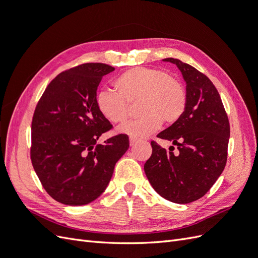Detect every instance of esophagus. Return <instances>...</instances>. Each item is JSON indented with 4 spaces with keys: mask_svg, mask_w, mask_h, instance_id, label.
Returning a JSON list of instances; mask_svg holds the SVG:
<instances>
[{
    "mask_svg": "<svg viewBox=\"0 0 258 258\" xmlns=\"http://www.w3.org/2000/svg\"><path fill=\"white\" fill-rule=\"evenodd\" d=\"M138 142H139V139H137L135 137H130V145L131 146H135Z\"/></svg>",
    "mask_w": 258,
    "mask_h": 258,
    "instance_id": "1",
    "label": "esophagus"
}]
</instances>
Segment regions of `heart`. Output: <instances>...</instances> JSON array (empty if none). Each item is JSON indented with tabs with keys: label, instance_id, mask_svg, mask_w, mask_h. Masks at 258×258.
I'll use <instances>...</instances> for the list:
<instances>
[{
	"label": "heart",
	"instance_id": "b5f03b06",
	"mask_svg": "<svg viewBox=\"0 0 258 258\" xmlns=\"http://www.w3.org/2000/svg\"><path fill=\"white\" fill-rule=\"evenodd\" d=\"M116 91L101 90L97 95L98 110L106 120L120 123L127 119L130 103H138V118L123 123L118 134L145 138L157 131L165 120L176 122L186 108V91L174 77L157 69L137 67L127 70L114 81Z\"/></svg>",
	"mask_w": 258,
	"mask_h": 258
}]
</instances>
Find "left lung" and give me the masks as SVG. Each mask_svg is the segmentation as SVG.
Wrapping results in <instances>:
<instances>
[{
  "label": "left lung",
  "mask_w": 258,
  "mask_h": 258,
  "mask_svg": "<svg viewBox=\"0 0 258 258\" xmlns=\"http://www.w3.org/2000/svg\"><path fill=\"white\" fill-rule=\"evenodd\" d=\"M186 84V108L176 122L157 135L176 145L166 151L152 141L153 153L144 165L145 174L161 197L185 205L209 191L227 161L230 127L217 89L194 67L174 58Z\"/></svg>",
  "instance_id": "8db88e82"
}]
</instances>
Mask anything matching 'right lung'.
Masks as SVG:
<instances>
[{"label": "right lung", "instance_id": "1", "mask_svg": "<svg viewBox=\"0 0 258 258\" xmlns=\"http://www.w3.org/2000/svg\"><path fill=\"white\" fill-rule=\"evenodd\" d=\"M104 63H85L60 73L38 101L32 119L31 160L50 197L67 206L96 200L110 183L114 167L129 148L118 135L97 141L112 128L97 106Z\"/></svg>", "mask_w": 258, "mask_h": 258}]
</instances>
